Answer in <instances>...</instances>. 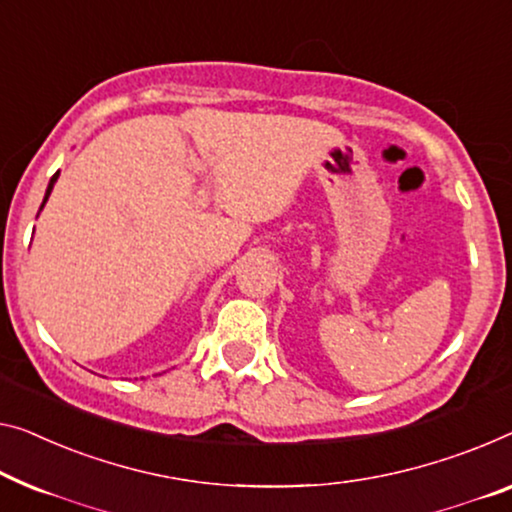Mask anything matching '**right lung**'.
<instances>
[{"label":"right lung","instance_id":"obj_1","mask_svg":"<svg viewBox=\"0 0 512 512\" xmlns=\"http://www.w3.org/2000/svg\"><path fill=\"white\" fill-rule=\"evenodd\" d=\"M57 179H59V172H57V174H52V179H50V183H48V188H45V197H43V204H41V209L45 207V202H48V197H50V193H52V188H55Z\"/></svg>","mask_w":512,"mask_h":512}]
</instances>
